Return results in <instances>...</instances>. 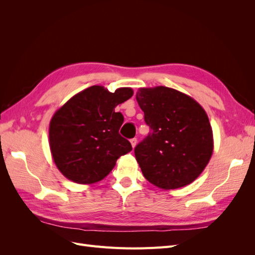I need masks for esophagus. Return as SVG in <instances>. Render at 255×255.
<instances>
[{"label": "esophagus", "instance_id": "1", "mask_svg": "<svg viewBox=\"0 0 255 255\" xmlns=\"http://www.w3.org/2000/svg\"><path fill=\"white\" fill-rule=\"evenodd\" d=\"M130 144H132L133 148H135L137 144V138H132V139H130Z\"/></svg>", "mask_w": 255, "mask_h": 255}]
</instances>
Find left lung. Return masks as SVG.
Here are the masks:
<instances>
[{
    "mask_svg": "<svg viewBox=\"0 0 255 255\" xmlns=\"http://www.w3.org/2000/svg\"><path fill=\"white\" fill-rule=\"evenodd\" d=\"M136 100L151 132L135 146L143 176L155 186L175 189L201 174L214 149L213 130L202 106L172 88H140Z\"/></svg>",
    "mask_w": 255,
    "mask_h": 255,
    "instance_id": "8db88e82",
    "label": "left lung"
}]
</instances>
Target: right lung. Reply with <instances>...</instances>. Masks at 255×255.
<instances>
[{"label": "right lung", "instance_id": "obj_1", "mask_svg": "<svg viewBox=\"0 0 255 255\" xmlns=\"http://www.w3.org/2000/svg\"><path fill=\"white\" fill-rule=\"evenodd\" d=\"M133 96L130 88L110 92L91 86L73 96L54 114L49 138L52 156L58 170L78 184L103 180L116 161L132 150L119 134L123 116L115 107Z\"/></svg>", "mask_w": 255, "mask_h": 255}]
</instances>
